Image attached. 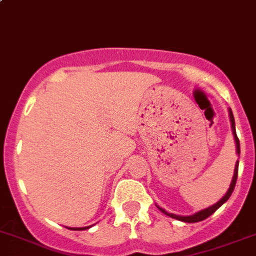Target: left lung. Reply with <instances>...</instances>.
I'll use <instances>...</instances> for the list:
<instances>
[{
	"label": "left lung",
	"mask_w": 256,
	"mask_h": 256,
	"mask_svg": "<svg viewBox=\"0 0 256 256\" xmlns=\"http://www.w3.org/2000/svg\"><path fill=\"white\" fill-rule=\"evenodd\" d=\"M230 121H231V128H232V134H234V142H236V153L240 156V142H238V138H237L236 135V128H234V114H232V111L230 110ZM237 174H238V160L236 162V166H234V177H232V182L231 185H230V188L227 190V192H226L224 196L222 198V199L220 200V202H217L216 204H213L212 206H209V208L206 209H202V210L198 212V213L192 214V216H177V214H174V213H168V212H166L164 209L160 208L158 206V209H160L162 213H164L166 216H168V217L171 218H174V220H182V222H186V223H195V222H200V220H206V218L209 217V216H212V214L214 213V212L217 210L218 208H220L222 204H224L227 200L230 199V196L232 195V192H234V186H236V181H237Z\"/></svg>",
	"instance_id": "8db88e82"
}]
</instances>
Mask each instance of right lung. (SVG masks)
<instances>
[{"label":"right lung","mask_w":256,"mask_h":256,"mask_svg":"<svg viewBox=\"0 0 256 256\" xmlns=\"http://www.w3.org/2000/svg\"><path fill=\"white\" fill-rule=\"evenodd\" d=\"M90 227V226H89ZM89 227H79V228H68V230H75V231H82V230H88Z\"/></svg>","instance_id":"obj_1"}]
</instances>
